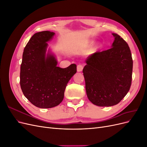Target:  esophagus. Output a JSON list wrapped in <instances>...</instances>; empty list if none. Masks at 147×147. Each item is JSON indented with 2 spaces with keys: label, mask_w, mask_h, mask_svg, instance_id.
I'll list each match as a JSON object with an SVG mask.
<instances>
[{
  "label": "esophagus",
  "mask_w": 147,
  "mask_h": 147,
  "mask_svg": "<svg viewBox=\"0 0 147 147\" xmlns=\"http://www.w3.org/2000/svg\"><path fill=\"white\" fill-rule=\"evenodd\" d=\"M83 67L82 65H77V72H82V70H83Z\"/></svg>",
  "instance_id": "34e87169"
}]
</instances>
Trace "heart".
Wrapping results in <instances>:
<instances>
[{"label":"heart","mask_w":147,"mask_h":147,"mask_svg":"<svg viewBox=\"0 0 147 147\" xmlns=\"http://www.w3.org/2000/svg\"><path fill=\"white\" fill-rule=\"evenodd\" d=\"M92 43H93V41H92V40H88V41H86V42L84 43L83 47L84 48H88L92 45ZM98 47H99V44H97V45H96L95 47H94V50H97V48H98Z\"/></svg>","instance_id":"1"}]
</instances>
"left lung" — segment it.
Masks as SVG:
<instances>
[{"mask_svg":"<svg viewBox=\"0 0 147 147\" xmlns=\"http://www.w3.org/2000/svg\"><path fill=\"white\" fill-rule=\"evenodd\" d=\"M112 48L96 52L85 60L83 73L88 99L99 107L118 104L132 81L133 61L127 43L117 34Z\"/></svg>","mask_w":147,"mask_h":147,"instance_id":"left-lung-1","label":"left lung"}]
</instances>
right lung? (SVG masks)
Wrapping results in <instances>:
<instances>
[{"label":"right lung","mask_w":147,"mask_h":147,"mask_svg":"<svg viewBox=\"0 0 147 147\" xmlns=\"http://www.w3.org/2000/svg\"><path fill=\"white\" fill-rule=\"evenodd\" d=\"M55 33L42 31L34 34L24 48L20 70V86L24 96L34 105L52 108L63 101L67 84L77 72V65L57 67L56 56L47 50V42Z\"/></svg>","instance_id":"right-lung-1"}]
</instances>
